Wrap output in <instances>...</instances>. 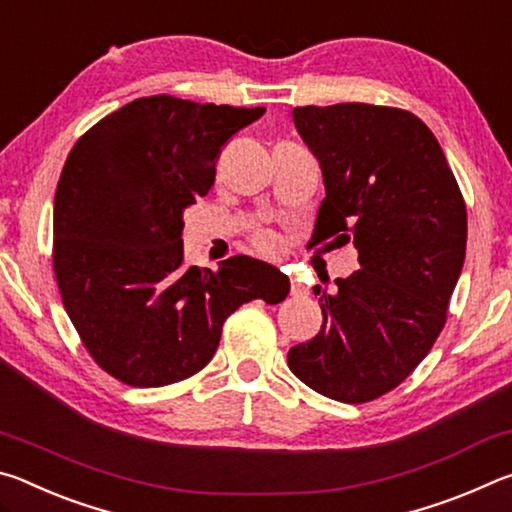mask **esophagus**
<instances>
[{
	"label": "esophagus",
	"mask_w": 512,
	"mask_h": 512,
	"mask_svg": "<svg viewBox=\"0 0 512 512\" xmlns=\"http://www.w3.org/2000/svg\"><path fill=\"white\" fill-rule=\"evenodd\" d=\"M302 293H305V289L296 280H291V296H302Z\"/></svg>",
	"instance_id": "1"
}]
</instances>
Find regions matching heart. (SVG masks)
<instances>
[{"instance_id": "1", "label": "heart", "mask_w": 512, "mask_h": 512, "mask_svg": "<svg viewBox=\"0 0 512 512\" xmlns=\"http://www.w3.org/2000/svg\"><path fill=\"white\" fill-rule=\"evenodd\" d=\"M253 244L264 255H275L280 250V239L271 230H257L253 232Z\"/></svg>"}]
</instances>
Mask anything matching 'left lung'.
<instances>
[{
  "label": "left lung",
  "mask_w": 512,
  "mask_h": 512,
  "mask_svg": "<svg viewBox=\"0 0 512 512\" xmlns=\"http://www.w3.org/2000/svg\"><path fill=\"white\" fill-rule=\"evenodd\" d=\"M293 121L325 180L309 246L352 239L361 268L320 298V332L289 350V368L336 402H372L400 386L443 332L465 259V198L438 140L409 110L302 106Z\"/></svg>",
  "instance_id": "8db88e82"
}]
</instances>
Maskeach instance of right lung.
<instances>
[{"mask_svg": "<svg viewBox=\"0 0 512 512\" xmlns=\"http://www.w3.org/2000/svg\"><path fill=\"white\" fill-rule=\"evenodd\" d=\"M266 108L153 94L110 112L69 151L54 198V273L90 357L110 377L158 388L214 357L244 302H282L289 277L235 255L187 266L183 212L210 192L221 146Z\"/></svg>", "mask_w": 512, "mask_h": 512, "instance_id": "1", "label": "right lung"}]
</instances>
